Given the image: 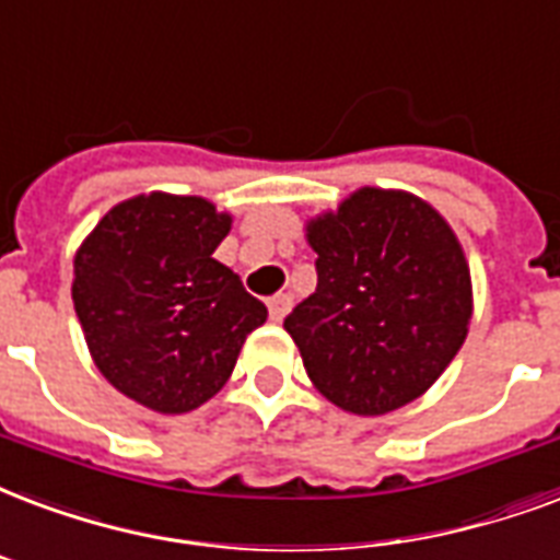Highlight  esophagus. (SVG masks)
<instances>
[{"instance_id":"1","label":"esophagus","mask_w":560,"mask_h":560,"mask_svg":"<svg viewBox=\"0 0 560 560\" xmlns=\"http://www.w3.org/2000/svg\"><path fill=\"white\" fill-rule=\"evenodd\" d=\"M290 305H293V302H290L288 293H279V296H272L270 302H267V311H270L272 323H281V319L288 317Z\"/></svg>"}]
</instances>
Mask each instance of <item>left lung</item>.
<instances>
[{"label":"left lung","instance_id":"left-lung-1","mask_svg":"<svg viewBox=\"0 0 560 560\" xmlns=\"http://www.w3.org/2000/svg\"><path fill=\"white\" fill-rule=\"evenodd\" d=\"M317 290L284 319L311 384L340 411L382 417L420 399L458 355L472 279L438 208L358 187L305 223Z\"/></svg>","mask_w":560,"mask_h":560}]
</instances>
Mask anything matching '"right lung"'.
<instances>
[{"instance_id": "add662e5", "label": "right lung", "mask_w": 560, "mask_h": 560, "mask_svg": "<svg viewBox=\"0 0 560 560\" xmlns=\"http://www.w3.org/2000/svg\"><path fill=\"white\" fill-rule=\"evenodd\" d=\"M232 213L205 196L152 190L110 208L72 258V305L96 370L158 413L223 390L264 302L213 258Z\"/></svg>"}]
</instances>
